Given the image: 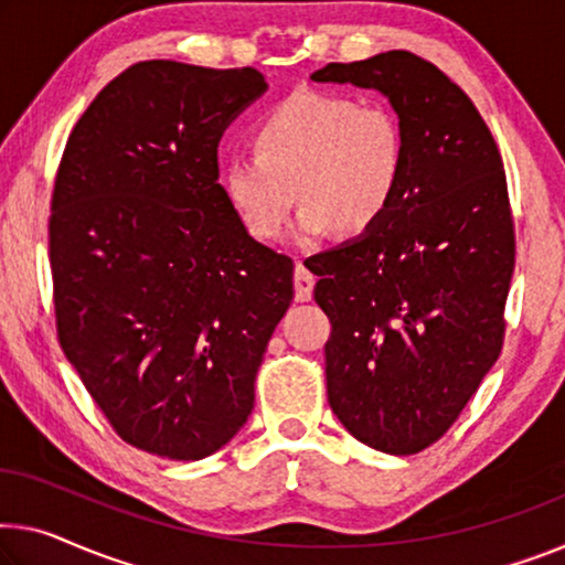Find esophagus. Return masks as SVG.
I'll return each mask as SVG.
<instances>
[{"instance_id": "obj_1", "label": "esophagus", "mask_w": 565, "mask_h": 565, "mask_svg": "<svg viewBox=\"0 0 565 565\" xmlns=\"http://www.w3.org/2000/svg\"><path fill=\"white\" fill-rule=\"evenodd\" d=\"M312 288H316V275L298 263L295 265V300L308 302L312 298Z\"/></svg>"}]
</instances>
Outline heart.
Returning <instances> with one entry per match:
<instances>
[{
  "label": "heart",
  "instance_id": "b5f03b06",
  "mask_svg": "<svg viewBox=\"0 0 565 565\" xmlns=\"http://www.w3.org/2000/svg\"><path fill=\"white\" fill-rule=\"evenodd\" d=\"M255 153L224 163L222 189L257 239L280 237L295 199L292 237L312 242L335 230L366 234L392 210L406 169L398 118L381 106L320 90H295L253 128Z\"/></svg>",
  "mask_w": 565,
  "mask_h": 565
}]
</instances>
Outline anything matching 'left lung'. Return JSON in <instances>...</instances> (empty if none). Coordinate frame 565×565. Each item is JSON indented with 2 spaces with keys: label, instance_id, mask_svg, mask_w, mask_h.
Listing matches in <instances>:
<instances>
[{
  "label": "left lung",
  "instance_id": "obj_1",
  "mask_svg": "<svg viewBox=\"0 0 565 565\" xmlns=\"http://www.w3.org/2000/svg\"><path fill=\"white\" fill-rule=\"evenodd\" d=\"M310 77L379 90L404 131L392 210L306 267L333 326L326 386L338 422L379 452L416 455L452 427L502 349L515 267L502 159L462 88L412 52Z\"/></svg>",
  "mask_w": 565,
  "mask_h": 565
}]
</instances>
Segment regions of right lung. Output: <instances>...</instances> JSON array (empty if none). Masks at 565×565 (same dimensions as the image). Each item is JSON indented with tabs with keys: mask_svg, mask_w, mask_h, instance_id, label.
Here are the masks:
<instances>
[{
	"mask_svg": "<svg viewBox=\"0 0 565 565\" xmlns=\"http://www.w3.org/2000/svg\"><path fill=\"white\" fill-rule=\"evenodd\" d=\"M255 67L149 60L98 93L60 161L50 265L60 345L110 427L196 462L245 427L292 259L259 245L220 184Z\"/></svg>",
	"mask_w": 565,
	"mask_h": 565,
	"instance_id": "1",
	"label": "right lung"
}]
</instances>
